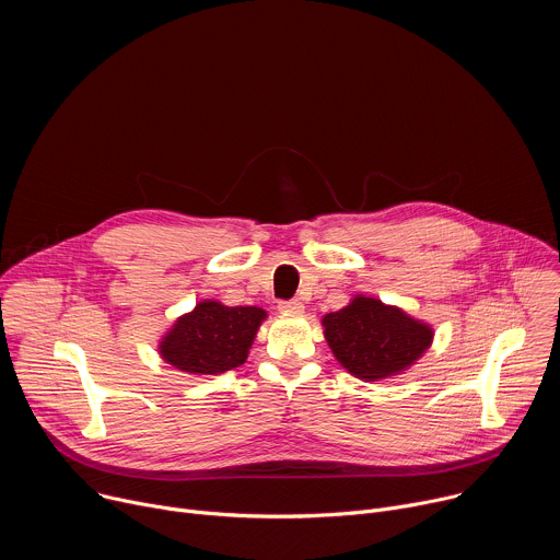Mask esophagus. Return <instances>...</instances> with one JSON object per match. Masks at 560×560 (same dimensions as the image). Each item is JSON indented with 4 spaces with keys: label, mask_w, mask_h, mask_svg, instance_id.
<instances>
[{
    "label": "esophagus",
    "mask_w": 560,
    "mask_h": 560,
    "mask_svg": "<svg viewBox=\"0 0 560 560\" xmlns=\"http://www.w3.org/2000/svg\"><path fill=\"white\" fill-rule=\"evenodd\" d=\"M279 310L283 314H301L303 312V303L299 299H290V301H281Z\"/></svg>",
    "instance_id": "obj_1"
}]
</instances>
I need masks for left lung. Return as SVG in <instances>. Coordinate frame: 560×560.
I'll return each instance as SVG.
<instances>
[{
    "label": "left lung",
    "mask_w": 560,
    "mask_h": 560,
    "mask_svg": "<svg viewBox=\"0 0 560 560\" xmlns=\"http://www.w3.org/2000/svg\"><path fill=\"white\" fill-rule=\"evenodd\" d=\"M335 359L361 381H385L410 370L432 346L434 328L404 307L354 294L322 318Z\"/></svg>",
    "instance_id": "obj_1"
}]
</instances>
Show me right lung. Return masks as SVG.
<instances>
[{
  "mask_svg": "<svg viewBox=\"0 0 560 560\" xmlns=\"http://www.w3.org/2000/svg\"><path fill=\"white\" fill-rule=\"evenodd\" d=\"M268 312L257 305L199 301L159 339L156 352L168 365L195 376H214L244 365Z\"/></svg>",
  "mask_w": 560,
  "mask_h": 560,
  "instance_id": "1",
  "label": "right lung"
}]
</instances>
